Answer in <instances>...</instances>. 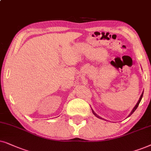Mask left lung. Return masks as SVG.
<instances>
[{
    "mask_svg": "<svg viewBox=\"0 0 151 151\" xmlns=\"http://www.w3.org/2000/svg\"><path fill=\"white\" fill-rule=\"evenodd\" d=\"M143 94H144V91H143V92H142V94H141V96H140V97H139V100H138V101H137V103L136 104V105L134 106V107L133 108V109L132 110V111L130 112V113L128 114V116H130V115H131V114L133 113V112L135 111V110L137 109V107H138V106H139V103H140V101H141V100H142V96H143ZM92 113H93L94 114V116H96V117L97 118H99V119H104V120H106L105 119H104V118H102V117H101V116H99V115H98L97 114H96L95 112H94V111L92 109Z\"/></svg>",
    "mask_w": 151,
    "mask_h": 151,
    "instance_id": "1",
    "label": "left lung"
}]
</instances>
